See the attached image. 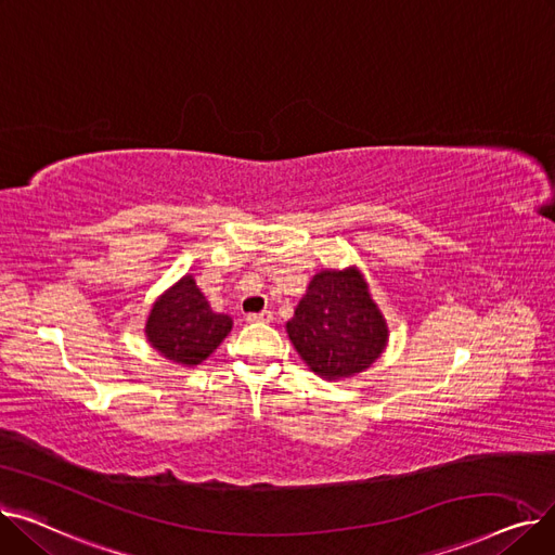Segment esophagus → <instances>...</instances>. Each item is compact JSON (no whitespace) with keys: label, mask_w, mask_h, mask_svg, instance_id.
Returning a JSON list of instances; mask_svg holds the SVG:
<instances>
[{"label":"esophagus","mask_w":555,"mask_h":555,"mask_svg":"<svg viewBox=\"0 0 555 555\" xmlns=\"http://www.w3.org/2000/svg\"><path fill=\"white\" fill-rule=\"evenodd\" d=\"M247 322H249V324H268V322H272V312H270V310L251 312V314H247Z\"/></svg>","instance_id":"1"}]
</instances>
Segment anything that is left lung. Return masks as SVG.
<instances>
[{"mask_svg":"<svg viewBox=\"0 0 555 555\" xmlns=\"http://www.w3.org/2000/svg\"><path fill=\"white\" fill-rule=\"evenodd\" d=\"M285 331L306 366L324 380L366 371L389 341L387 319L356 266L317 272Z\"/></svg>","mask_w":555,"mask_h":555,"instance_id":"obj_1","label":"left lung"}]
</instances>
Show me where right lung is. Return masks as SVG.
<instances>
[{
    "label": "right lung",
    "mask_w": 555,
    "mask_h": 555,
    "mask_svg": "<svg viewBox=\"0 0 555 555\" xmlns=\"http://www.w3.org/2000/svg\"><path fill=\"white\" fill-rule=\"evenodd\" d=\"M233 319L214 312L195 279L184 274L162 293L145 319V339L155 351L182 366L207 360L231 333Z\"/></svg>",
    "instance_id": "right-lung-1"
}]
</instances>
